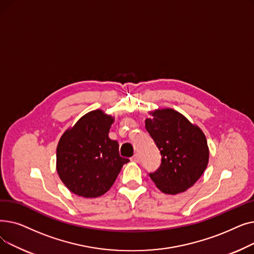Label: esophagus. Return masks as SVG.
Segmentation results:
<instances>
[{"label": "esophagus", "mask_w": 254, "mask_h": 254, "mask_svg": "<svg viewBox=\"0 0 254 254\" xmlns=\"http://www.w3.org/2000/svg\"><path fill=\"white\" fill-rule=\"evenodd\" d=\"M130 161L134 162V163H139L140 162V156L138 154H135L134 156L130 158Z\"/></svg>", "instance_id": "esophagus-1"}]
</instances>
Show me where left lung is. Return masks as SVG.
<instances>
[{
	"label": "left lung",
	"instance_id": "8db88e82",
	"mask_svg": "<svg viewBox=\"0 0 254 254\" xmlns=\"http://www.w3.org/2000/svg\"><path fill=\"white\" fill-rule=\"evenodd\" d=\"M145 127L162 155V164L149 176L167 194L184 192L199 179L209 162V147L203 130L178 111H150Z\"/></svg>",
	"mask_w": 254,
	"mask_h": 254
}]
</instances>
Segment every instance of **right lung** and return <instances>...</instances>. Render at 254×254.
Masks as SVG:
<instances>
[{"mask_svg":"<svg viewBox=\"0 0 254 254\" xmlns=\"http://www.w3.org/2000/svg\"><path fill=\"white\" fill-rule=\"evenodd\" d=\"M114 117L93 110L80 118L61 137L57 171L73 193L98 197L108 191L128 158L119 155L118 143L108 136Z\"/></svg>","mask_w":254,"mask_h":254,"instance_id":"add662e5","label":"right lung"}]
</instances>
